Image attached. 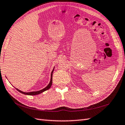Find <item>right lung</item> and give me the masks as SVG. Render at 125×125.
Listing matches in <instances>:
<instances>
[{"mask_svg": "<svg viewBox=\"0 0 125 125\" xmlns=\"http://www.w3.org/2000/svg\"><path fill=\"white\" fill-rule=\"evenodd\" d=\"M54 71V69L53 70V71H52L51 72V80H50V82L49 84L46 86V87L44 88L43 89H42L41 90H39V91H32V92H29V93H25V92H23V91H22L18 89H16V90H17L18 91H19V92L22 93V94H24V95H38V94H40L41 93L44 92V91H45L49 89L50 88V87H51L52 85V74H53V72Z\"/></svg>", "mask_w": 125, "mask_h": 125, "instance_id": "1", "label": "right lung"}]
</instances>
